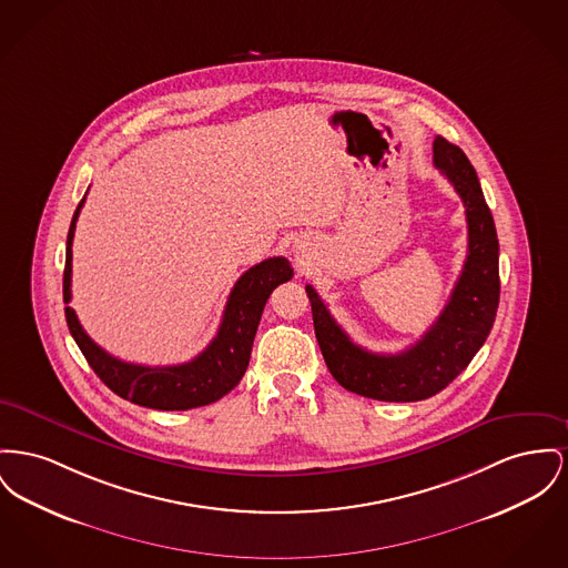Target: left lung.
<instances>
[{
    "mask_svg": "<svg viewBox=\"0 0 568 568\" xmlns=\"http://www.w3.org/2000/svg\"><path fill=\"white\" fill-rule=\"evenodd\" d=\"M434 165L466 205L467 257L450 301L434 326L399 354H373L334 322L320 294L306 285L313 326L334 379L368 399H429L471 363L494 328L500 302V244L476 171L462 148L435 136Z\"/></svg>",
    "mask_w": 568,
    "mask_h": 568,
    "instance_id": "1",
    "label": "left lung"
}]
</instances>
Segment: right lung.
I'll use <instances>...</instances> for the list:
<instances>
[{"label":"right lung","mask_w":568,"mask_h":568,"mask_svg":"<svg viewBox=\"0 0 568 568\" xmlns=\"http://www.w3.org/2000/svg\"><path fill=\"white\" fill-rule=\"evenodd\" d=\"M83 201L77 205L67 240L64 267V302H70L72 276V237ZM294 276V267L285 257H270L248 267L230 294L223 322L212 343L191 363L171 367H143L124 363L99 347L77 320V313L67 306L68 331L83 352L85 361L101 377L106 388L118 397L150 409H193L225 397L242 379L251 361L253 338L257 333L264 306L270 294L281 283Z\"/></svg>","instance_id":"1"}]
</instances>
